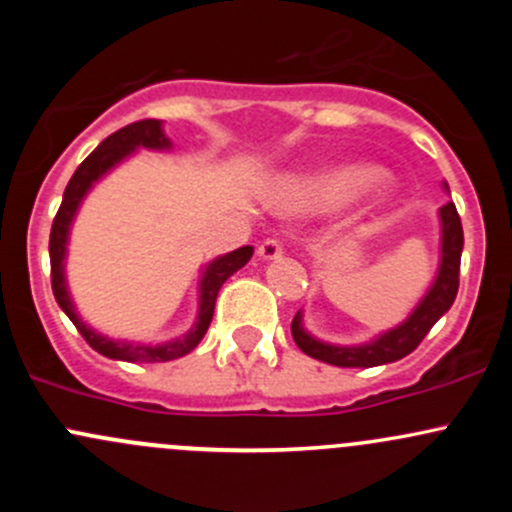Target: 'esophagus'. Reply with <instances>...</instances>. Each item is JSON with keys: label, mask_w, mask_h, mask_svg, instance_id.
Listing matches in <instances>:
<instances>
[{"label": "esophagus", "mask_w": 512, "mask_h": 512, "mask_svg": "<svg viewBox=\"0 0 512 512\" xmlns=\"http://www.w3.org/2000/svg\"><path fill=\"white\" fill-rule=\"evenodd\" d=\"M282 250H285V242H282L280 237H267V240H262L260 247H257V255H260L262 260H275V257L282 255Z\"/></svg>", "instance_id": "esophagus-1"}]
</instances>
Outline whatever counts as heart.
I'll return each instance as SVG.
<instances>
[{
    "label": "heart",
    "instance_id": "obj_1",
    "mask_svg": "<svg viewBox=\"0 0 512 512\" xmlns=\"http://www.w3.org/2000/svg\"><path fill=\"white\" fill-rule=\"evenodd\" d=\"M366 183L379 198L386 193L384 173L371 175V170L364 168V165H339V168H329L324 173L297 178L294 183H289V198L309 210H332L347 203L356 190Z\"/></svg>",
    "mask_w": 512,
    "mask_h": 512
}]
</instances>
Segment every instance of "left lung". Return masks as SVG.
<instances>
[{"label": "left lung", "mask_w": 512, "mask_h": 512, "mask_svg": "<svg viewBox=\"0 0 512 512\" xmlns=\"http://www.w3.org/2000/svg\"><path fill=\"white\" fill-rule=\"evenodd\" d=\"M441 225L443 237L438 277L404 324H399L391 332L381 334L374 342L361 344V347H332V344L317 342L314 337H309L302 327V312H297L292 319V337L297 342V347L307 356H312V359H319L332 366H347V369H369V366L391 364V361H399L406 354L414 352L418 344L423 342V337L431 332L433 324L451 309L453 299L458 294L463 227L453 203H446L441 208Z\"/></svg>", "instance_id": "left-lung-1"}]
</instances>
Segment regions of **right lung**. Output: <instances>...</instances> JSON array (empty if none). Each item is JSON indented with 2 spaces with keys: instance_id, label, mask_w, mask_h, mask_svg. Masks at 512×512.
<instances>
[{
  "instance_id": "add662e5",
  "label": "right lung",
  "mask_w": 512,
  "mask_h": 512,
  "mask_svg": "<svg viewBox=\"0 0 512 512\" xmlns=\"http://www.w3.org/2000/svg\"><path fill=\"white\" fill-rule=\"evenodd\" d=\"M168 148L170 141L163 136V126L156 118H146V121H136L123 126L121 131L111 133L108 138H103L101 146L91 153L84 163L76 168V173L71 175L69 185L64 190V200L59 205V213H56L54 223H51V237H49V257H51V289H54V297L59 302V307L64 309L66 317L76 324V329L81 332V337L89 342L91 349H96L98 354L108 356V359H121V361H148V364H156V361H170L178 359L193 352L200 344V339L205 337L210 327V319H213L215 299H218L220 287L230 275H235L240 267L247 265V260L252 257V247L245 245L240 250L230 252V255L218 257L215 262H210L208 270H205L203 280H200V312L198 322L190 329L185 337L175 339V342L158 344V347H133V344H118L111 339L101 337L94 329L86 327L79 319V314L74 312V304H71L69 292H66L64 282V255H66V237H69V225L74 220L79 203L84 200V195L89 193L91 185L101 178L103 173L113 168L118 160L131 156L136 148Z\"/></svg>"
}]
</instances>
